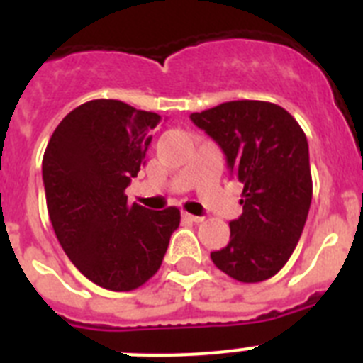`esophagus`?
Instances as JSON below:
<instances>
[{
    "mask_svg": "<svg viewBox=\"0 0 363 363\" xmlns=\"http://www.w3.org/2000/svg\"><path fill=\"white\" fill-rule=\"evenodd\" d=\"M182 218H184V220H187V221H194V223H200V221H203V218L201 216H194V214H189V213H182Z\"/></svg>",
    "mask_w": 363,
    "mask_h": 363,
    "instance_id": "esophagus-1",
    "label": "esophagus"
}]
</instances>
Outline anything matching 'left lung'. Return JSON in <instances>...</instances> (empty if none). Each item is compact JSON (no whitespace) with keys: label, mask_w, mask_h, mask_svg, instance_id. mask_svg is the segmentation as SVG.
I'll use <instances>...</instances> for the list:
<instances>
[{"label":"left lung","mask_w":363,"mask_h":363,"mask_svg":"<svg viewBox=\"0 0 363 363\" xmlns=\"http://www.w3.org/2000/svg\"><path fill=\"white\" fill-rule=\"evenodd\" d=\"M191 120L220 145L230 176L243 185L242 216L230 221L229 243L211 259L245 284L274 277L293 255L309 214L306 134L280 105L256 99L227 101Z\"/></svg>","instance_id":"left-lung-1"}]
</instances>
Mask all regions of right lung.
Returning <instances> with one entry per match:
<instances>
[{"instance_id": "add662e5", "label": "right lung", "mask_w": 363, "mask_h": 363, "mask_svg": "<svg viewBox=\"0 0 363 363\" xmlns=\"http://www.w3.org/2000/svg\"><path fill=\"white\" fill-rule=\"evenodd\" d=\"M156 112L92 99L69 112L43 154V185L54 233L78 271L108 291H133L156 274L179 225V211L127 203L143 165Z\"/></svg>"}]
</instances>
